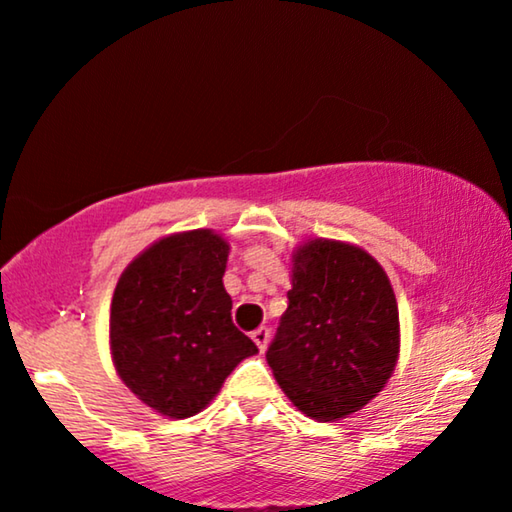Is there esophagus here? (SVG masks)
<instances>
[{
	"label": "esophagus",
	"instance_id": "1",
	"mask_svg": "<svg viewBox=\"0 0 512 512\" xmlns=\"http://www.w3.org/2000/svg\"><path fill=\"white\" fill-rule=\"evenodd\" d=\"M252 342L257 344V349L260 351H264L267 349V344H269V327H257L255 332H252Z\"/></svg>",
	"mask_w": 512,
	"mask_h": 512
}]
</instances>
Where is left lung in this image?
I'll return each mask as SVG.
<instances>
[{
  "instance_id": "obj_1",
  "label": "left lung",
  "mask_w": 512,
  "mask_h": 512,
  "mask_svg": "<svg viewBox=\"0 0 512 512\" xmlns=\"http://www.w3.org/2000/svg\"><path fill=\"white\" fill-rule=\"evenodd\" d=\"M398 302L358 245L313 238L292 252L288 309L267 363L297 410L318 421L358 412L395 370Z\"/></svg>"
}]
</instances>
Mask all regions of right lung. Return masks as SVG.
Here are the masks:
<instances>
[{
	"label": "right lung",
	"mask_w": 512,
	"mask_h": 512,
	"mask_svg": "<svg viewBox=\"0 0 512 512\" xmlns=\"http://www.w3.org/2000/svg\"><path fill=\"white\" fill-rule=\"evenodd\" d=\"M229 245L210 229L161 238L121 274L109 311L119 377L163 417L199 414L257 346L231 320Z\"/></svg>",
	"instance_id": "right-lung-1"
}]
</instances>
